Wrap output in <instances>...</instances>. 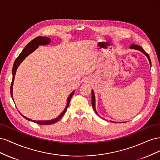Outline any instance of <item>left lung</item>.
I'll use <instances>...</instances> for the list:
<instances>
[{"mask_svg": "<svg viewBox=\"0 0 160 160\" xmlns=\"http://www.w3.org/2000/svg\"><path fill=\"white\" fill-rule=\"evenodd\" d=\"M130 48H131V49H135L139 50V51H142L143 53H144V54L146 55L147 56V57L148 58V59H149V62H150V64H151V60H150V58H149V57L148 54V53H147L146 51H145L143 49V48H142V47H140V46H139V45H132V46L130 47ZM91 104H92V107H93V108L94 111H95V113H96L97 114H98V113H97V111H96V109H95V95H94V92H93V91H92Z\"/></svg>", "mask_w": 160, "mask_h": 160, "instance_id": "8db88e82", "label": "left lung"}]
</instances>
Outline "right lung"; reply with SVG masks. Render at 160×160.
Instances as JSON below:
<instances>
[{
  "mask_svg": "<svg viewBox=\"0 0 160 160\" xmlns=\"http://www.w3.org/2000/svg\"><path fill=\"white\" fill-rule=\"evenodd\" d=\"M50 41H51V39H50L49 37H37L34 38V39H32L31 42H28V44L25 46V47L24 48V49L22 51V52H21V54L18 56V57L16 59L15 61H14V62L13 67H12V82H11V95L12 98L13 82H14V77H15L16 71H17V69L18 68V65L21 64V62L24 59H25V58L27 56H28V55H29L30 53H31L32 52H33L34 51H35L37 49V48L38 47V45H47V44H49V43L50 42ZM73 94H74V91H72V93L70 94V95L69 96L68 99H67V106H66L65 109H64L63 112H62L59 116V117L57 118L56 119H54L51 120V121H34V120L30 119H28V118L25 117V116H23L22 114H21V115L24 118H25V119L29 120V121H32V122H35V123H37L38 124H40V125H51V124H53V123L57 122L58 121H59L62 117V116H63V115L65 113L67 108H68V107H69V103H70L71 99L72 98V96L73 95Z\"/></svg>",
  "mask_w": 160,
  "mask_h": 160,
  "instance_id": "add662e5",
  "label": "right lung"
}]
</instances>
